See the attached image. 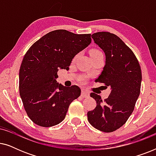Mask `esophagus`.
Wrapping results in <instances>:
<instances>
[{"label": "esophagus", "mask_w": 156, "mask_h": 156, "mask_svg": "<svg viewBox=\"0 0 156 156\" xmlns=\"http://www.w3.org/2000/svg\"><path fill=\"white\" fill-rule=\"evenodd\" d=\"M89 93L88 91L86 90V89H82V94H81V96H82L83 98L88 97L89 96Z\"/></svg>", "instance_id": "obj_1"}]
</instances>
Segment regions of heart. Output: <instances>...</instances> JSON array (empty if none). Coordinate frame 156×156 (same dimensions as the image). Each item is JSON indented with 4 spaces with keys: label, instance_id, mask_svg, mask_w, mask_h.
<instances>
[{
    "label": "heart",
    "instance_id": "obj_1",
    "mask_svg": "<svg viewBox=\"0 0 156 156\" xmlns=\"http://www.w3.org/2000/svg\"><path fill=\"white\" fill-rule=\"evenodd\" d=\"M99 52H101L99 50H97V49H93V50H91L90 51V55H93L97 54V53H99Z\"/></svg>",
    "mask_w": 156,
    "mask_h": 156
}]
</instances>
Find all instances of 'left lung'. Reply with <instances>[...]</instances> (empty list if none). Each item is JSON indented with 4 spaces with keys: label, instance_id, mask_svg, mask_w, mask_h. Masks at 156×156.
<instances>
[{
    "label": "left lung",
    "instance_id": "1",
    "mask_svg": "<svg viewBox=\"0 0 156 156\" xmlns=\"http://www.w3.org/2000/svg\"><path fill=\"white\" fill-rule=\"evenodd\" d=\"M91 37L106 55V65L95 82L110 87L112 91L103 101L97 94H90L97 106L87 112V119L95 129L111 133L122 126L133 112L140 91L141 69L133 51L115 34L99 32Z\"/></svg>",
    "mask_w": 156,
    "mask_h": 156
}]
</instances>
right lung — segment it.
I'll return each instance as SVG.
<instances>
[{
  "label": "right lung",
  "instance_id": "obj_1",
  "mask_svg": "<svg viewBox=\"0 0 156 156\" xmlns=\"http://www.w3.org/2000/svg\"><path fill=\"white\" fill-rule=\"evenodd\" d=\"M91 42V34L57 30L42 36L25 53L19 72V91L25 112L35 124L50 127L65 118L81 89L59 84L57 72L69 69L74 56Z\"/></svg>",
  "mask_w": 156,
  "mask_h": 156
}]
</instances>
